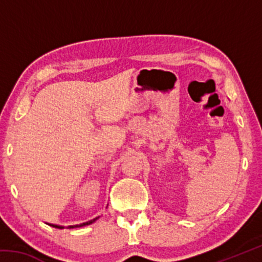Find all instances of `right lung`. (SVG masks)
I'll return each mask as SVG.
<instances>
[{
    "mask_svg": "<svg viewBox=\"0 0 262 262\" xmlns=\"http://www.w3.org/2000/svg\"><path fill=\"white\" fill-rule=\"evenodd\" d=\"M99 217H96V219H94V220H91V221H89V222H85V223H82V224H77V225H69L68 227V229H74V228H81V227H85V225H89V224H91V223H94L95 221H97L98 220ZM52 227H54V228H57V229H63V227H60V225H55V224H52Z\"/></svg>",
    "mask_w": 262,
    "mask_h": 262,
    "instance_id": "1",
    "label": "right lung"
}]
</instances>
